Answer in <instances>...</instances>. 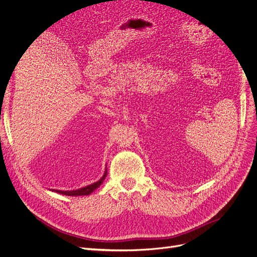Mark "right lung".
Segmentation results:
<instances>
[{"instance_id": "1", "label": "right lung", "mask_w": 257, "mask_h": 257, "mask_svg": "<svg viewBox=\"0 0 257 257\" xmlns=\"http://www.w3.org/2000/svg\"><path fill=\"white\" fill-rule=\"evenodd\" d=\"M106 176H107V172L104 173L103 177L99 180V181L95 182V183H93L91 185L85 186V187L79 188V189H77V191H70V192L69 191H65V192H63V191H56V192L59 193V194H62V195H66V196H88L91 193H93L95 189L98 188L100 186V184L102 183V181L104 180V178H106Z\"/></svg>"}]
</instances>
